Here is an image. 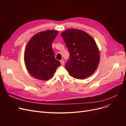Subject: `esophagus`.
I'll use <instances>...</instances> for the list:
<instances>
[{
  "label": "esophagus",
  "mask_w": 126,
  "mask_h": 126,
  "mask_svg": "<svg viewBox=\"0 0 126 126\" xmlns=\"http://www.w3.org/2000/svg\"><path fill=\"white\" fill-rule=\"evenodd\" d=\"M60 62L61 63V65H63L64 64V60H62L60 61Z\"/></svg>",
  "instance_id": "34e87169"
}]
</instances>
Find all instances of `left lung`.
<instances>
[{
  "label": "left lung",
  "instance_id": "left-lung-1",
  "mask_svg": "<svg viewBox=\"0 0 126 126\" xmlns=\"http://www.w3.org/2000/svg\"><path fill=\"white\" fill-rule=\"evenodd\" d=\"M61 36L70 54L65 64L69 75L83 80L93 74L100 60V51L94 39L85 32L74 29L66 30Z\"/></svg>",
  "mask_w": 126,
  "mask_h": 126
}]
</instances>
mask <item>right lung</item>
<instances>
[{
  "label": "right lung",
  "instance_id": "1",
  "mask_svg": "<svg viewBox=\"0 0 126 126\" xmlns=\"http://www.w3.org/2000/svg\"><path fill=\"white\" fill-rule=\"evenodd\" d=\"M58 33L55 30L38 32L26 45L24 55L26 68L32 77L38 80H49L61 65L55 59L51 46Z\"/></svg>",
  "mask_w": 126,
  "mask_h": 126
}]
</instances>
